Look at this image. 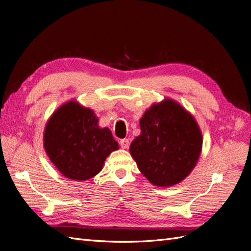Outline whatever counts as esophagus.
<instances>
[{"instance_id": "34e87169", "label": "esophagus", "mask_w": 251, "mask_h": 251, "mask_svg": "<svg viewBox=\"0 0 251 251\" xmlns=\"http://www.w3.org/2000/svg\"><path fill=\"white\" fill-rule=\"evenodd\" d=\"M119 144L123 149H127L128 147H130V141H128V139H121Z\"/></svg>"}]
</instances>
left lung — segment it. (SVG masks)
Returning a JSON list of instances; mask_svg holds the SVG:
<instances>
[{
  "label": "left lung",
  "instance_id": "8db88e82",
  "mask_svg": "<svg viewBox=\"0 0 251 251\" xmlns=\"http://www.w3.org/2000/svg\"><path fill=\"white\" fill-rule=\"evenodd\" d=\"M139 125L141 133L132 141L130 153L143 176L161 187L183 181L202 151V133L194 116L166 97L144 112Z\"/></svg>",
  "mask_w": 251,
  "mask_h": 251
}]
</instances>
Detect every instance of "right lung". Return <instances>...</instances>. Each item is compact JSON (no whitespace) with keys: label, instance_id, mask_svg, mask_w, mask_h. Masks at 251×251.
<instances>
[{"label":"right lung","instance_id":"1","mask_svg":"<svg viewBox=\"0 0 251 251\" xmlns=\"http://www.w3.org/2000/svg\"><path fill=\"white\" fill-rule=\"evenodd\" d=\"M44 149L65 178L86 181L102 170L105 159L119 146L108 127L98 126L92 109L70 100L48 119Z\"/></svg>","mask_w":251,"mask_h":251}]
</instances>
